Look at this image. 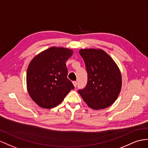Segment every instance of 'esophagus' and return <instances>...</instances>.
<instances>
[{
	"instance_id": "esophagus-1",
	"label": "esophagus",
	"mask_w": 148,
	"mask_h": 148,
	"mask_svg": "<svg viewBox=\"0 0 148 148\" xmlns=\"http://www.w3.org/2000/svg\"><path fill=\"white\" fill-rule=\"evenodd\" d=\"M73 84H74V87L75 88H76V86H77V81H73Z\"/></svg>"
}]
</instances>
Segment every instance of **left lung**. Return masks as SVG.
Instances as JSON below:
<instances>
[{
    "mask_svg": "<svg viewBox=\"0 0 148 148\" xmlns=\"http://www.w3.org/2000/svg\"><path fill=\"white\" fill-rule=\"evenodd\" d=\"M79 54L84 60L88 82L78 92L90 108L94 109L108 108L118 97L122 86L118 67L101 49H81Z\"/></svg>",
    "mask_w": 148,
    "mask_h": 148,
    "instance_id": "obj_1",
    "label": "left lung"
}]
</instances>
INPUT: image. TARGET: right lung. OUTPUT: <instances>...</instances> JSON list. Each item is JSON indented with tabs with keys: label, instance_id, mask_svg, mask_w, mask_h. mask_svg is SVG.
Masks as SVG:
<instances>
[{
	"label": "right lung",
	"instance_id": "right-lung-1",
	"mask_svg": "<svg viewBox=\"0 0 148 148\" xmlns=\"http://www.w3.org/2000/svg\"><path fill=\"white\" fill-rule=\"evenodd\" d=\"M71 49L52 47L37 55L27 71V88L32 99L45 109L58 106L74 88L67 77L66 62L73 55Z\"/></svg>",
	"mask_w": 148,
	"mask_h": 148
}]
</instances>
